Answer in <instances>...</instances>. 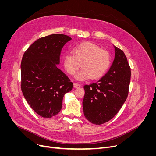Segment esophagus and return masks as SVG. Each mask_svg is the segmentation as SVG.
I'll list each match as a JSON object with an SVG mask.
<instances>
[{"label":"esophagus","mask_w":156,"mask_h":156,"mask_svg":"<svg viewBox=\"0 0 156 156\" xmlns=\"http://www.w3.org/2000/svg\"><path fill=\"white\" fill-rule=\"evenodd\" d=\"M80 86L81 85L79 83H73V87L75 88H79V87H80Z\"/></svg>","instance_id":"obj_1"}]
</instances>
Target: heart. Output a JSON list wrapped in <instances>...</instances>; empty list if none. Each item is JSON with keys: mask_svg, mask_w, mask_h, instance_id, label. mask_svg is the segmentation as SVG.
<instances>
[{"mask_svg": "<svg viewBox=\"0 0 156 156\" xmlns=\"http://www.w3.org/2000/svg\"><path fill=\"white\" fill-rule=\"evenodd\" d=\"M71 53L64 56L63 64L65 70L71 75H74L80 66L82 68L75 76L76 80L100 78L110 67L109 53L93 43L80 44L72 48Z\"/></svg>", "mask_w": 156, "mask_h": 156, "instance_id": "obj_1", "label": "heart"}]
</instances>
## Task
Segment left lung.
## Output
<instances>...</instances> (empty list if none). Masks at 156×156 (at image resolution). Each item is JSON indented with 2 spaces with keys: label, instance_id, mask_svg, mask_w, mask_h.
I'll use <instances>...</instances> for the list:
<instances>
[{
  "label": "left lung",
  "instance_id": "left-lung-1",
  "mask_svg": "<svg viewBox=\"0 0 156 156\" xmlns=\"http://www.w3.org/2000/svg\"><path fill=\"white\" fill-rule=\"evenodd\" d=\"M115 57L105 75L96 83L85 85L84 115L95 125L109 121L118 112L128 95L131 69L121 49L114 46Z\"/></svg>",
  "mask_w": 156,
  "mask_h": 156
}]
</instances>
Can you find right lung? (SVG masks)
<instances>
[{"label":"right lung","mask_w":156,"mask_h":156,"mask_svg":"<svg viewBox=\"0 0 156 156\" xmlns=\"http://www.w3.org/2000/svg\"><path fill=\"white\" fill-rule=\"evenodd\" d=\"M71 40L62 34L40 38L23 56L21 90L32 109L43 118L58 114L64 95L73 88L69 78L57 66L63 46Z\"/></svg>","instance_id":"1"}]
</instances>
